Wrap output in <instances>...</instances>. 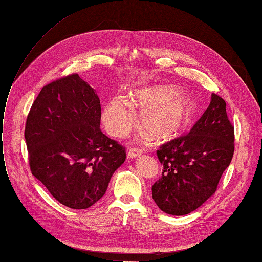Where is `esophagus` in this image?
Returning <instances> with one entry per match:
<instances>
[{"instance_id":"1","label":"esophagus","mask_w":262,"mask_h":262,"mask_svg":"<svg viewBox=\"0 0 262 262\" xmlns=\"http://www.w3.org/2000/svg\"><path fill=\"white\" fill-rule=\"evenodd\" d=\"M142 153H143V150H142V149H139V148H132V149H129V151H128V153H127V157H128L129 159L137 158V157H139L140 154H142Z\"/></svg>"}]
</instances>
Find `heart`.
<instances>
[{
  "label": "heart",
  "mask_w": 262,
  "mask_h": 262,
  "mask_svg": "<svg viewBox=\"0 0 262 262\" xmlns=\"http://www.w3.org/2000/svg\"><path fill=\"white\" fill-rule=\"evenodd\" d=\"M134 108L142 109L140 123L154 140L171 138L191 120L195 103L190 96L178 94L176 87L148 86L130 94V101L115 97L103 111L105 129L114 137H123L135 121Z\"/></svg>",
  "instance_id": "obj_1"
}]
</instances>
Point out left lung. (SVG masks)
I'll return each instance as SVG.
<instances>
[{
  "instance_id": "obj_1",
  "label": "left lung",
  "mask_w": 262,
  "mask_h": 262,
  "mask_svg": "<svg viewBox=\"0 0 262 262\" xmlns=\"http://www.w3.org/2000/svg\"><path fill=\"white\" fill-rule=\"evenodd\" d=\"M233 153L234 127L226 101L211 94L208 108L191 130L157 151L163 171L152 186L154 202L166 214H190L216 192Z\"/></svg>"
}]
</instances>
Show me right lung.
<instances>
[{
  "label": "right lung",
  "instance_id": "right-lung-1",
  "mask_svg": "<svg viewBox=\"0 0 262 262\" xmlns=\"http://www.w3.org/2000/svg\"><path fill=\"white\" fill-rule=\"evenodd\" d=\"M100 119L98 96L76 73L45 85L28 114L32 175L67 207L99 201L126 159L125 148L101 132Z\"/></svg>",
  "mask_w": 262,
  "mask_h": 262
}]
</instances>
